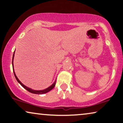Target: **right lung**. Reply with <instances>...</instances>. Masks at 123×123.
I'll use <instances>...</instances> for the list:
<instances>
[{"mask_svg":"<svg viewBox=\"0 0 123 123\" xmlns=\"http://www.w3.org/2000/svg\"><path fill=\"white\" fill-rule=\"evenodd\" d=\"M14 52H14V53H13V58H12V66H13V73H14V76H15V78L16 79V80H17V81L18 82L19 84L21 85V86H23L25 89L27 90V91H29V92L30 93H34V94H44V93H46L47 92H49L50 91H51L52 89H53V88L55 87V81H56V80H55V82H54L53 84H52L51 86H49L46 89H43V90H40V91H37V90H34L31 89V88H29L27 87V86H25L24 84H23L19 80V79H18V78L16 76L15 73H14V67H13V59H14Z\"/></svg>","mask_w":123,"mask_h":123,"instance_id":"1","label":"right lung"}]
</instances>
